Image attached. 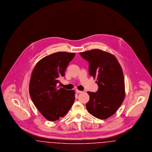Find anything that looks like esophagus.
I'll return each mask as SVG.
<instances>
[{
  "mask_svg": "<svg viewBox=\"0 0 152 152\" xmlns=\"http://www.w3.org/2000/svg\"><path fill=\"white\" fill-rule=\"evenodd\" d=\"M76 92L77 94H80V93H82L83 91H79V90H78V89H76Z\"/></svg>",
  "mask_w": 152,
  "mask_h": 152,
  "instance_id": "obj_1",
  "label": "esophagus"
}]
</instances>
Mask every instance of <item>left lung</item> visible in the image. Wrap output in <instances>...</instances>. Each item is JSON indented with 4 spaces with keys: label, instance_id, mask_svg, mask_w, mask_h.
I'll use <instances>...</instances> for the list:
<instances>
[{
    "label": "left lung",
    "instance_id": "left-lung-1",
    "mask_svg": "<svg viewBox=\"0 0 152 152\" xmlns=\"http://www.w3.org/2000/svg\"><path fill=\"white\" fill-rule=\"evenodd\" d=\"M80 54L89 63V75L96 79L99 86L96 92H88L89 100L86 108L95 117L107 119L116 113L125 99L122 68L116 57L108 52L94 49Z\"/></svg>",
    "mask_w": 152,
    "mask_h": 152
}]
</instances>
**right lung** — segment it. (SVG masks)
<instances>
[{
  "mask_svg": "<svg viewBox=\"0 0 152 152\" xmlns=\"http://www.w3.org/2000/svg\"><path fill=\"white\" fill-rule=\"evenodd\" d=\"M75 53L59 52L40 60L35 66L29 81L31 98L47 120L54 121L65 116L75 100L74 90L57 87Z\"/></svg>",
  "mask_w": 152,
  "mask_h": 152,
  "instance_id": "1",
  "label": "right lung"
}]
</instances>
